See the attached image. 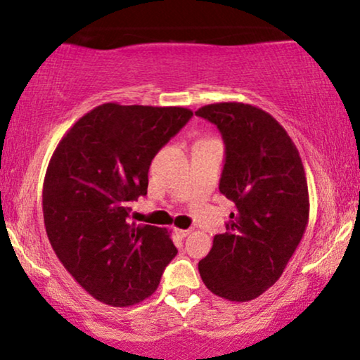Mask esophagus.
I'll list each match as a JSON object with an SVG mask.
<instances>
[{"label":"esophagus","instance_id":"esophagus-1","mask_svg":"<svg viewBox=\"0 0 360 360\" xmlns=\"http://www.w3.org/2000/svg\"><path fill=\"white\" fill-rule=\"evenodd\" d=\"M174 233L179 236V238H186V236L191 234V229H174Z\"/></svg>","mask_w":360,"mask_h":360}]
</instances>
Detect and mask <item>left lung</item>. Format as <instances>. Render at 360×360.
<instances>
[{
  "label": "left lung",
  "instance_id": "8db88e82",
  "mask_svg": "<svg viewBox=\"0 0 360 360\" xmlns=\"http://www.w3.org/2000/svg\"><path fill=\"white\" fill-rule=\"evenodd\" d=\"M195 115L217 126L226 144L219 191L236 204L226 233L199 261L212 294L248 302L279 279L309 222V191L297 148L285 129L251 104L216 103Z\"/></svg>",
  "mask_w": 360,
  "mask_h": 360
}]
</instances>
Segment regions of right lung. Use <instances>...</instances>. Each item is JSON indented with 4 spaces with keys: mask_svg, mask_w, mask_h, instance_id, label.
Segmentation results:
<instances>
[{
    "mask_svg": "<svg viewBox=\"0 0 360 360\" xmlns=\"http://www.w3.org/2000/svg\"><path fill=\"white\" fill-rule=\"evenodd\" d=\"M186 108L91 109L59 141L43 184L53 251L86 292L127 307L158 289L177 254L165 227L127 222L129 202L148 194L153 158L191 120Z\"/></svg>",
    "mask_w": 360,
    "mask_h": 360,
    "instance_id": "1",
    "label": "right lung"
}]
</instances>
